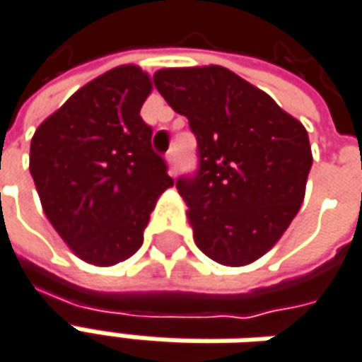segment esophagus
Instances as JSON below:
<instances>
[{"mask_svg":"<svg viewBox=\"0 0 362 362\" xmlns=\"http://www.w3.org/2000/svg\"><path fill=\"white\" fill-rule=\"evenodd\" d=\"M166 164H168L170 176H176V150L174 148L170 150L168 156H166Z\"/></svg>","mask_w":362,"mask_h":362,"instance_id":"1","label":"esophagus"}]
</instances>
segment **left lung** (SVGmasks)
<instances>
[{
	"instance_id": "8db88e82",
	"label": "left lung",
	"mask_w": 362,
	"mask_h": 362,
	"mask_svg": "<svg viewBox=\"0 0 362 362\" xmlns=\"http://www.w3.org/2000/svg\"><path fill=\"white\" fill-rule=\"evenodd\" d=\"M154 83L198 138L200 170L176 182L194 243L224 267L252 264L305 200L313 166L306 128L222 66L162 68Z\"/></svg>"
}]
</instances>
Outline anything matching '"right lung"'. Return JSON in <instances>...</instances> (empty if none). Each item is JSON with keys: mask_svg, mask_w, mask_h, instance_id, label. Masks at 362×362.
<instances>
[{"mask_svg": "<svg viewBox=\"0 0 362 362\" xmlns=\"http://www.w3.org/2000/svg\"><path fill=\"white\" fill-rule=\"evenodd\" d=\"M152 88L140 66L112 68L69 95L33 134L30 172L42 208L88 264L130 258L158 198L174 186L140 116Z\"/></svg>", "mask_w": 362, "mask_h": 362, "instance_id": "add662e5", "label": "right lung"}]
</instances>
